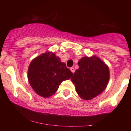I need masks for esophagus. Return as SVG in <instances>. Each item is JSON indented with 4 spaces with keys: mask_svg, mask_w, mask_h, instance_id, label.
Returning a JSON list of instances; mask_svg holds the SVG:
<instances>
[{
    "mask_svg": "<svg viewBox=\"0 0 131 131\" xmlns=\"http://www.w3.org/2000/svg\"><path fill=\"white\" fill-rule=\"evenodd\" d=\"M70 70H71V71L72 72V73H74V68H70Z\"/></svg>",
    "mask_w": 131,
    "mask_h": 131,
    "instance_id": "34e87169",
    "label": "esophagus"
}]
</instances>
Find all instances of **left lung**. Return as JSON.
<instances>
[{"label": "left lung", "mask_w": 131, "mask_h": 131, "mask_svg": "<svg viewBox=\"0 0 131 131\" xmlns=\"http://www.w3.org/2000/svg\"><path fill=\"white\" fill-rule=\"evenodd\" d=\"M79 69L71 78L76 91L83 100H90L102 94L110 79L109 68L95 55L84 57L78 62Z\"/></svg>", "instance_id": "8db88e82"}]
</instances>
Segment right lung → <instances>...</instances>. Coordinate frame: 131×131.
Instances as JSON below:
<instances>
[{
	"label": "right lung",
	"instance_id": "1",
	"mask_svg": "<svg viewBox=\"0 0 131 131\" xmlns=\"http://www.w3.org/2000/svg\"><path fill=\"white\" fill-rule=\"evenodd\" d=\"M73 74L54 52L47 51L31 61L28 78L37 95L49 98L55 94L62 81L70 79Z\"/></svg>",
	"mask_w": 131,
	"mask_h": 131
}]
</instances>
